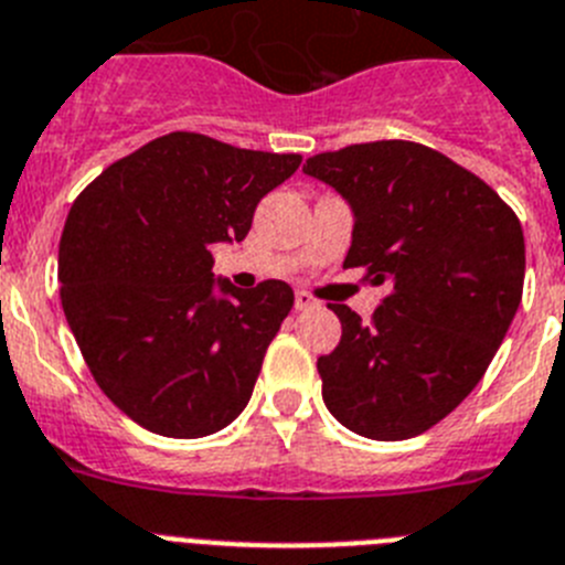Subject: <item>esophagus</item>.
Instances as JSON below:
<instances>
[{
    "instance_id": "34e87169",
    "label": "esophagus",
    "mask_w": 565,
    "mask_h": 565,
    "mask_svg": "<svg viewBox=\"0 0 565 565\" xmlns=\"http://www.w3.org/2000/svg\"><path fill=\"white\" fill-rule=\"evenodd\" d=\"M312 307H316V298H312L310 292L298 289V292H296V310H312Z\"/></svg>"
}]
</instances>
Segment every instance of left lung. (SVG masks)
<instances>
[{
    "instance_id": "left-lung-1",
    "label": "left lung",
    "mask_w": 565,
    "mask_h": 565,
    "mask_svg": "<svg viewBox=\"0 0 565 565\" xmlns=\"http://www.w3.org/2000/svg\"><path fill=\"white\" fill-rule=\"evenodd\" d=\"M350 201L343 267L390 292L370 323L343 303L341 341L318 358L327 409L372 440L415 438L478 386L523 296L518 215L487 181L418 141H366L307 159Z\"/></svg>"
}]
</instances>
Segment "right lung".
Instances as JSON below:
<instances>
[{"instance_id": "obj_1", "label": "right lung", "mask_w": 565, "mask_h": 565, "mask_svg": "<svg viewBox=\"0 0 565 565\" xmlns=\"http://www.w3.org/2000/svg\"><path fill=\"white\" fill-rule=\"evenodd\" d=\"M298 164V153L179 130L113 161L73 201L58 242L62 310L130 420L204 438L242 415L296 296L276 278L247 292L213 278L210 249L242 242L258 201Z\"/></svg>"}]
</instances>
